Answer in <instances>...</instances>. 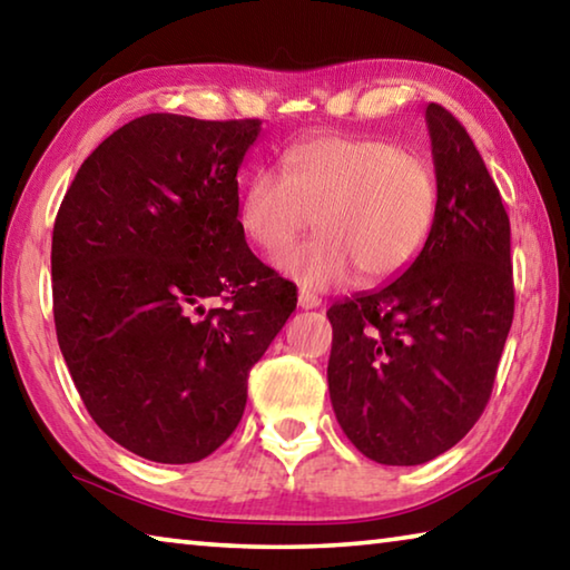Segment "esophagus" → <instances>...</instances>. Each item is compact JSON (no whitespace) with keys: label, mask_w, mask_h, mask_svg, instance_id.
<instances>
[{"label":"esophagus","mask_w":570,"mask_h":570,"mask_svg":"<svg viewBox=\"0 0 570 570\" xmlns=\"http://www.w3.org/2000/svg\"><path fill=\"white\" fill-rule=\"evenodd\" d=\"M298 306H302V308H316V306H322V298L316 296V294L298 292Z\"/></svg>","instance_id":"obj_1"}]
</instances>
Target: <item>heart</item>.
I'll use <instances>...</instances> for the list:
<instances>
[{
  "mask_svg": "<svg viewBox=\"0 0 570 570\" xmlns=\"http://www.w3.org/2000/svg\"><path fill=\"white\" fill-rule=\"evenodd\" d=\"M278 168L250 173L238 228L254 246L276 250L314 220L322 236L272 258L278 274L312 292L350 284L360 272L364 284L394 278L435 228L438 176L417 150L322 135L286 148Z\"/></svg>",
  "mask_w": 570,
  "mask_h": 570,
  "instance_id": "obj_1",
  "label": "heart"
}]
</instances>
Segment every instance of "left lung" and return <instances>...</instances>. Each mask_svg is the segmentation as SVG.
Wrapping results in <instances>:
<instances>
[{"instance_id": "1", "label": "left lung", "mask_w": 570, "mask_h": 570, "mask_svg": "<svg viewBox=\"0 0 570 570\" xmlns=\"http://www.w3.org/2000/svg\"><path fill=\"white\" fill-rule=\"evenodd\" d=\"M438 218L422 254L374 292L334 304L330 397L352 445L422 465L468 435L493 392L513 324L510 220L468 130L424 110Z\"/></svg>"}]
</instances>
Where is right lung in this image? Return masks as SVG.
I'll return each mask as SVG.
<instances>
[{
    "label": "right lung",
    "instance_id": "add662e5",
    "mask_svg": "<svg viewBox=\"0 0 570 570\" xmlns=\"http://www.w3.org/2000/svg\"><path fill=\"white\" fill-rule=\"evenodd\" d=\"M262 120L150 112L95 148L52 230L55 330L105 435L186 465L230 438L246 380L296 308L250 254L238 168ZM220 295L228 307L206 309Z\"/></svg>",
    "mask_w": 570,
    "mask_h": 570
}]
</instances>
